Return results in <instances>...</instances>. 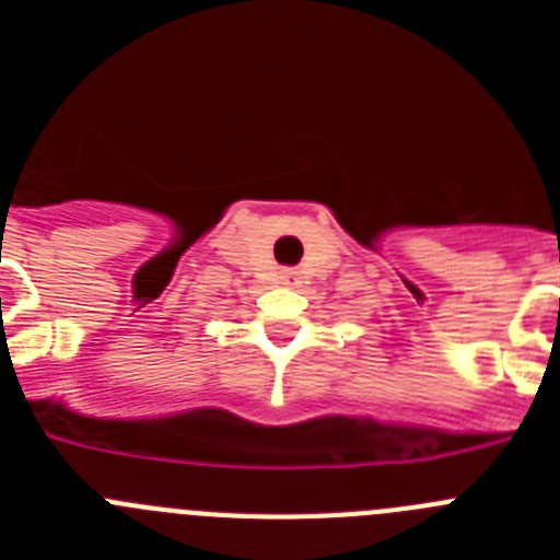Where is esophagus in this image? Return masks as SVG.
<instances>
[{
	"label": "esophagus",
	"mask_w": 560,
	"mask_h": 560,
	"mask_svg": "<svg viewBox=\"0 0 560 560\" xmlns=\"http://www.w3.org/2000/svg\"><path fill=\"white\" fill-rule=\"evenodd\" d=\"M280 280H283L285 285H296V271L294 269H283V271H280Z\"/></svg>",
	"instance_id": "1"
}]
</instances>
